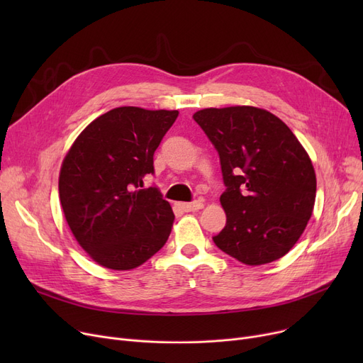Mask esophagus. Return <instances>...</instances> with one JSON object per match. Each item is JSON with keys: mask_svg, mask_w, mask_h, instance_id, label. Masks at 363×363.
I'll use <instances>...</instances> for the list:
<instances>
[{"mask_svg": "<svg viewBox=\"0 0 363 363\" xmlns=\"http://www.w3.org/2000/svg\"><path fill=\"white\" fill-rule=\"evenodd\" d=\"M179 207L182 208L184 212H197L203 207V201L196 200V201H191V203H181Z\"/></svg>", "mask_w": 363, "mask_h": 363, "instance_id": "obj_1", "label": "esophagus"}]
</instances>
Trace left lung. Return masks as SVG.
Segmentation results:
<instances>
[{
  "mask_svg": "<svg viewBox=\"0 0 363 363\" xmlns=\"http://www.w3.org/2000/svg\"><path fill=\"white\" fill-rule=\"evenodd\" d=\"M194 121L215 145L226 225L213 237L245 264L287 255L312 216L316 177L306 150L275 114L250 106L204 108Z\"/></svg>",
  "mask_w": 363,
  "mask_h": 363,
  "instance_id": "1",
  "label": "left lung"
}]
</instances>
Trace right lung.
I'll return each mask as SVG.
<instances>
[{"mask_svg": "<svg viewBox=\"0 0 363 363\" xmlns=\"http://www.w3.org/2000/svg\"><path fill=\"white\" fill-rule=\"evenodd\" d=\"M178 110L118 107L92 121L66 155L59 193L76 241L104 268L129 271L156 255L175 215L157 186L155 151Z\"/></svg>", "mask_w": 363, "mask_h": 363, "instance_id": "1", "label": "right lung"}]
</instances>
